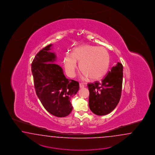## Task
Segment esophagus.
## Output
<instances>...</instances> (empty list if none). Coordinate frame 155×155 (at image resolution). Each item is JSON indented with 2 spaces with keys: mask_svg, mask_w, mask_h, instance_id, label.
Instances as JSON below:
<instances>
[{
  "mask_svg": "<svg viewBox=\"0 0 155 155\" xmlns=\"http://www.w3.org/2000/svg\"><path fill=\"white\" fill-rule=\"evenodd\" d=\"M84 87V84H82V83H80V88H83Z\"/></svg>",
  "mask_w": 155,
  "mask_h": 155,
  "instance_id": "esophagus-1",
  "label": "esophagus"
}]
</instances>
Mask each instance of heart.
Returning <instances> with one entry per match:
<instances>
[{"label": "heart", "mask_w": 155, "mask_h": 155, "mask_svg": "<svg viewBox=\"0 0 155 155\" xmlns=\"http://www.w3.org/2000/svg\"><path fill=\"white\" fill-rule=\"evenodd\" d=\"M64 66L67 74L75 75L77 63H80V71L90 80H99L106 74L109 67L110 56L104 47L84 45L75 48L72 54H66Z\"/></svg>", "instance_id": "obj_1"}]
</instances>
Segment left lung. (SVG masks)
<instances>
[{
    "mask_svg": "<svg viewBox=\"0 0 155 155\" xmlns=\"http://www.w3.org/2000/svg\"><path fill=\"white\" fill-rule=\"evenodd\" d=\"M123 66L120 63L112 68L101 82L87 84L89 107L98 116L110 113L116 107L121 96Z\"/></svg>",
    "mask_w": 155,
    "mask_h": 155,
    "instance_id": "1",
    "label": "left lung"
}]
</instances>
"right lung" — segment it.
<instances>
[{
    "mask_svg": "<svg viewBox=\"0 0 155 155\" xmlns=\"http://www.w3.org/2000/svg\"><path fill=\"white\" fill-rule=\"evenodd\" d=\"M49 45L35 56L31 64L34 87L44 108L51 114L66 117L71 113V97L78 92L79 83L68 80L63 69L55 64L56 54L51 52Z\"/></svg>",
    "mask_w": 155,
    "mask_h": 155,
    "instance_id": "add662e5",
    "label": "right lung"
}]
</instances>
